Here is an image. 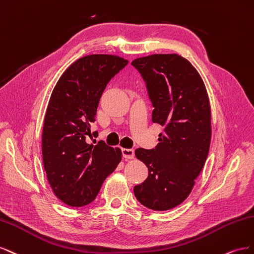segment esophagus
Listing matches in <instances>:
<instances>
[{"instance_id":"esophagus-1","label":"esophagus","mask_w":254,"mask_h":254,"mask_svg":"<svg viewBox=\"0 0 254 254\" xmlns=\"http://www.w3.org/2000/svg\"><path fill=\"white\" fill-rule=\"evenodd\" d=\"M122 155L126 159H132L135 156V151L133 149H122Z\"/></svg>"}]
</instances>
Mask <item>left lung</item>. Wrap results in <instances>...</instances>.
Masks as SVG:
<instances>
[{
  "label": "left lung",
  "instance_id": "left-lung-1",
  "mask_svg": "<svg viewBox=\"0 0 254 254\" xmlns=\"http://www.w3.org/2000/svg\"><path fill=\"white\" fill-rule=\"evenodd\" d=\"M146 82L152 121L164 127L154 149H136L149 176L134 187L142 205L167 211L190 195L211 143V107L203 81L178 54H153L132 62Z\"/></svg>",
  "mask_w": 254,
  "mask_h": 254
}]
</instances>
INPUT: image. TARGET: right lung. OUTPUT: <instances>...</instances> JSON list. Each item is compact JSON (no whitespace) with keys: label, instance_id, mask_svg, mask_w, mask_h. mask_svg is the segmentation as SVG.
<instances>
[{"label":"right lung","instance_id":"add662e5","mask_svg":"<svg viewBox=\"0 0 254 254\" xmlns=\"http://www.w3.org/2000/svg\"><path fill=\"white\" fill-rule=\"evenodd\" d=\"M127 63L116 55L84 56L64 72L51 95L42 131L43 167L53 192L69 206L91 203L121 161L119 148L86 139L106 85Z\"/></svg>","mask_w":254,"mask_h":254}]
</instances>
